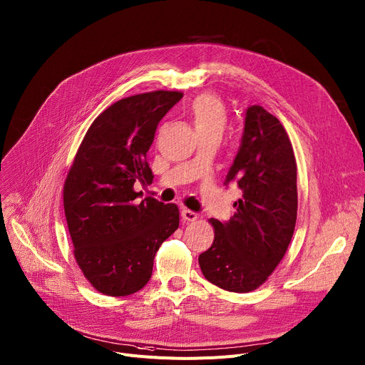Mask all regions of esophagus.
<instances>
[{
	"instance_id": "34e87169",
	"label": "esophagus",
	"mask_w": 365,
	"mask_h": 365,
	"mask_svg": "<svg viewBox=\"0 0 365 365\" xmlns=\"http://www.w3.org/2000/svg\"><path fill=\"white\" fill-rule=\"evenodd\" d=\"M182 218H183V222H185V223L195 222L197 218H198V214H197V212H193V211H190V210H183V211H182Z\"/></svg>"
}]
</instances>
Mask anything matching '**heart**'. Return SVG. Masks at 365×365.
<instances>
[{
	"label": "heart",
	"instance_id": "obj_1",
	"mask_svg": "<svg viewBox=\"0 0 365 365\" xmlns=\"http://www.w3.org/2000/svg\"><path fill=\"white\" fill-rule=\"evenodd\" d=\"M192 123L198 133L215 130H223L227 113L225 104L212 93H201L189 106Z\"/></svg>",
	"mask_w": 365,
	"mask_h": 365
}]
</instances>
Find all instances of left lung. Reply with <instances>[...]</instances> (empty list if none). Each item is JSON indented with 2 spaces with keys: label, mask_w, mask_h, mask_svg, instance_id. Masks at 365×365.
Segmentation results:
<instances>
[{
  "label": "left lung",
  "mask_w": 365,
  "mask_h": 365,
  "mask_svg": "<svg viewBox=\"0 0 365 365\" xmlns=\"http://www.w3.org/2000/svg\"><path fill=\"white\" fill-rule=\"evenodd\" d=\"M242 192L236 212L211 218L212 245L200 255L204 277L229 292L259 287L284 257L294 236L298 189L292 143L277 117L261 106L247 110L239 151L226 176Z\"/></svg>",
  "instance_id": "left-lung-1"
}]
</instances>
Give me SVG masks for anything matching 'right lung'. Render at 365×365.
<instances>
[{"label": "right lung", "instance_id": "right-lung-1", "mask_svg": "<svg viewBox=\"0 0 365 365\" xmlns=\"http://www.w3.org/2000/svg\"><path fill=\"white\" fill-rule=\"evenodd\" d=\"M183 93L154 91L120 100L88 129L68 170L63 202L73 254L88 282L108 297L140 290L163 242L179 227L176 204L139 201L151 183L147 153L160 120Z\"/></svg>", "mask_w": 365, "mask_h": 365}]
</instances>
